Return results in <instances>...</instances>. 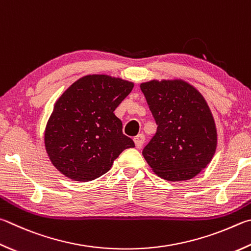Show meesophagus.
I'll use <instances>...</instances> for the list:
<instances>
[{
    "mask_svg": "<svg viewBox=\"0 0 251 251\" xmlns=\"http://www.w3.org/2000/svg\"><path fill=\"white\" fill-rule=\"evenodd\" d=\"M134 143H135V146L137 148L143 147V145L145 143V136H144V134H139V135L136 136V137L134 138Z\"/></svg>",
    "mask_w": 251,
    "mask_h": 251,
    "instance_id": "obj_1",
    "label": "esophagus"
}]
</instances>
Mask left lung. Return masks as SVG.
<instances>
[{
    "label": "left lung",
    "mask_w": 251,
    "mask_h": 251,
    "mask_svg": "<svg viewBox=\"0 0 251 251\" xmlns=\"http://www.w3.org/2000/svg\"><path fill=\"white\" fill-rule=\"evenodd\" d=\"M157 131L143 156L157 176L168 181L190 180L211 162L217 133L202 94L182 80L140 84Z\"/></svg>",
    "instance_id": "left-lung-1"
}]
</instances>
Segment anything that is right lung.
<instances>
[{
  "instance_id": "1",
  "label": "right lung",
  "mask_w": 251,
  "mask_h": 251,
  "mask_svg": "<svg viewBox=\"0 0 251 251\" xmlns=\"http://www.w3.org/2000/svg\"><path fill=\"white\" fill-rule=\"evenodd\" d=\"M133 88L131 82L110 75H85L58 99L45 130V146L62 175L92 181L111 169L123 150L135 147L114 114Z\"/></svg>"
}]
</instances>
